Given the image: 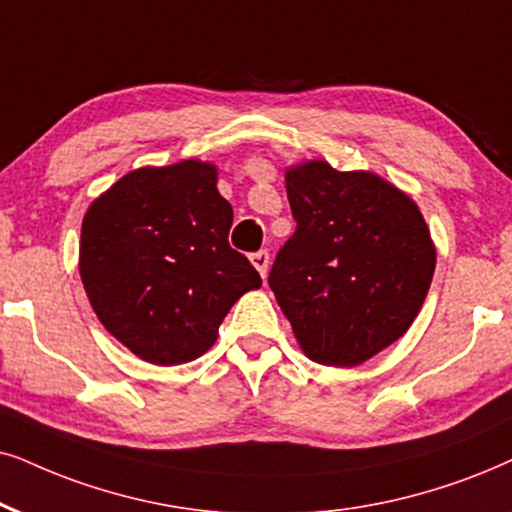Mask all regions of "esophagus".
<instances>
[{
  "mask_svg": "<svg viewBox=\"0 0 512 512\" xmlns=\"http://www.w3.org/2000/svg\"><path fill=\"white\" fill-rule=\"evenodd\" d=\"M250 262L255 264V269L260 271V276H262V278L267 276V271H269V252H267V250H257V252H252V255H250Z\"/></svg>",
  "mask_w": 512,
  "mask_h": 512,
  "instance_id": "34e87169",
  "label": "esophagus"
}]
</instances>
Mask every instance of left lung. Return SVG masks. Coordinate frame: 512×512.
<instances>
[{
  "mask_svg": "<svg viewBox=\"0 0 512 512\" xmlns=\"http://www.w3.org/2000/svg\"><path fill=\"white\" fill-rule=\"evenodd\" d=\"M295 234L269 271L309 359L357 366L401 338L423 307L435 245L416 203L371 172L293 167Z\"/></svg>",
  "mask_w": 512,
  "mask_h": 512,
  "instance_id": "obj_1",
  "label": "left lung"
}]
</instances>
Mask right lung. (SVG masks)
<instances>
[{
  "label": "right lung",
  "mask_w": 512,
  "mask_h": 512,
  "mask_svg": "<svg viewBox=\"0 0 512 512\" xmlns=\"http://www.w3.org/2000/svg\"><path fill=\"white\" fill-rule=\"evenodd\" d=\"M234 210L208 163L141 167L94 200L82 222L80 274L108 333L141 359L186 364L262 278L229 245Z\"/></svg>",
  "instance_id": "obj_1"
}]
</instances>
